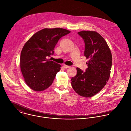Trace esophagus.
Segmentation results:
<instances>
[{
    "label": "esophagus",
    "mask_w": 131,
    "mask_h": 131,
    "mask_svg": "<svg viewBox=\"0 0 131 131\" xmlns=\"http://www.w3.org/2000/svg\"><path fill=\"white\" fill-rule=\"evenodd\" d=\"M63 66H64V67L65 68H69L70 66H68V65H65V64H64L63 65Z\"/></svg>",
    "instance_id": "obj_1"
}]
</instances>
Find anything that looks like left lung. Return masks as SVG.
Listing matches in <instances>:
<instances>
[{
  "instance_id": "left-lung-1",
  "label": "left lung",
  "mask_w": 131,
  "mask_h": 131,
  "mask_svg": "<svg viewBox=\"0 0 131 131\" xmlns=\"http://www.w3.org/2000/svg\"><path fill=\"white\" fill-rule=\"evenodd\" d=\"M78 33L85 42L88 68L83 72L77 68V74L71 79V86L79 95L90 97L97 94L109 79L112 53L105 40L96 31L82 30Z\"/></svg>"
}]
</instances>
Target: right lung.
Returning <instances> with one entry per match:
<instances>
[{
    "label": "right lung",
    "instance_id": "1",
    "mask_svg": "<svg viewBox=\"0 0 131 131\" xmlns=\"http://www.w3.org/2000/svg\"><path fill=\"white\" fill-rule=\"evenodd\" d=\"M70 32L62 28H46L36 32L25 43L20 54V68L31 89L42 91L51 85L61 65L47 58L53 54L58 40Z\"/></svg>",
    "mask_w": 131,
    "mask_h": 131
}]
</instances>
